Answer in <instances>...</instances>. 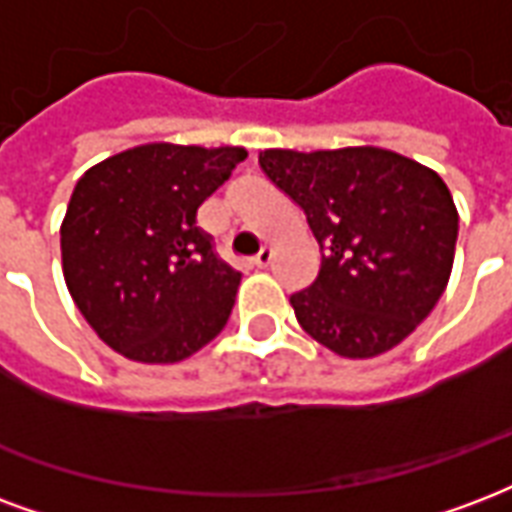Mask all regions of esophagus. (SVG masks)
<instances>
[{
  "label": "esophagus",
  "mask_w": 512,
  "mask_h": 512,
  "mask_svg": "<svg viewBox=\"0 0 512 512\" xmlns=\"http://www.w3.org/2000/svg\"><path fill=\"white\" fill-rule=\"evenodd\" d=\"M271 260H274V249H271V246H263V249L257 252L255 266H257V268H266L268 263H271Z\"/></svg>",
  "instance_id": "1"
}]
</instances>
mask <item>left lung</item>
Here are the masks:
<instances>
[{
  "instance_id": "left-lung-1",
  "label": "left lung",
  "mask_w": 512,
  "mask_h": 512,
  "mask_svg": "<svg viewBox=\"0 0 512 512\" xmlns=\"http://www.w3.org/2000/svg\"><path fill=\"white\" fill-rule=\"evenodd\" d=\"M260 168L304 208L320 274L290 295L314 342L374 358L404 342L445 293L458 238L453 195L437 173L396 151H260Z\"/></svg>"
}]
</instances>
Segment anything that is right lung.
<instances>
[{"instance_id": "1", "label": "right lung", "mask_w": 512, "mask_h": 512, "mask_svg": "<svg viewBox=\"0 0 512 512\" xmlns=\"http://www.w3.org/2000/svg\"><path fill=\"white\" fill-rule=\"evenodd\" d=\"M241 146L146 143L83 173L62 222V271L102 342L138 363H179L225 328L241 274L198 227Z\"/></svg>"}]
</instances>
